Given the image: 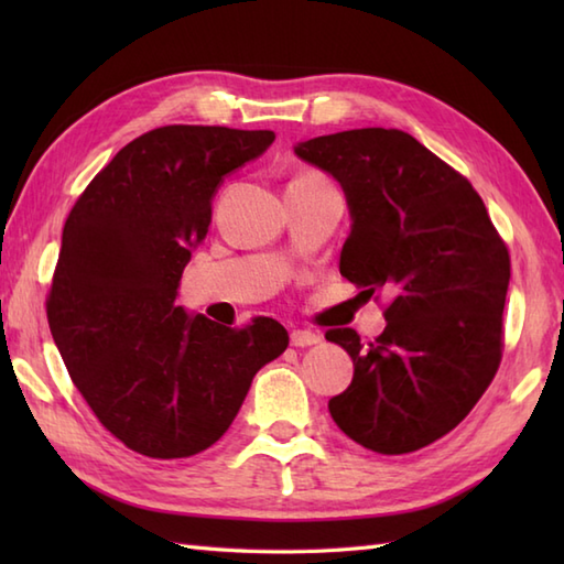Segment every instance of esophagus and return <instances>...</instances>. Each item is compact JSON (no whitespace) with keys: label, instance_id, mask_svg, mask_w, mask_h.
I'll use <instances>...</instances> for the list:
<instances>
[{"label":"esophagus","instance_id":"1","mask_svg":"<svg viewBox=\"0 0 564 564\" xmlns=\"http://www.w3.org/2000/svg\"><path fill=\"white\" fill-rule=\"evenodd\" d=\"M317 341H319V334L310 332V329H293L291 332V344L301 346V349H305V346H313Z\"/></svg>","mask_w":564,"mask_h":564}]
</instances>
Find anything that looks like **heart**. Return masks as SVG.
Here are the masks:
<instances>
[{
  "label": "heart",
  "instance_id": "1",
  "mask_svg": "<svg viewBox=\"0 0 564 564\" xmlns=\"http://www.w3.org/2000/svg\"><path fill=\"white\" fill-rule=\"evenodd\" d=\"M303 176H319V174H303ZM297 178V176H295Z\"/></svg>",
  "mask_w": 564,
  "mask_h": 564
}]
</instances>
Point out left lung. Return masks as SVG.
Instances as JSON below:
<instances>
[{
  "label": "left lung",
  "mask_w": 564,
  "mask_h": 564,
  "mask_svg": "<svg viewBox=\"0 0 564 564\" xmlns=\"http://www.w3.org/2000/svg\"><path fill=\"white\" fill-rule=\"evenodd\" d=\"M295 154L346 194L344 279L392 295L376 341L351 327L325 334L354 361L351 386L329 400L332 419L368 451L424 448L470 414L497 373L509 249L473 184L404 130H344Z\"/></svg>",
  "instance_id": "8db88e82"
}]
</instances>
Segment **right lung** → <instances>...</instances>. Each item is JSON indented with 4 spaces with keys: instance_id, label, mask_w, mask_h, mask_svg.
Here are the masks:
<instances>
[{
    "instance_id": "obj_1",
    "label": "right lung",
    "mask_w": 564,
    "mask_h": 564,
    "mask_svg": "<svg viewBox=\"0 0 564 564\" xmlns=\"http://www.w3.org/2000/svg\"><path fill=\"white\" fill-rule=\"evenodd\" d=\"M273 140V130L154 128L128 142L67 215L47 325L91 412L148 458L210 448L257 370L289 346L271 317L223 327L176 305L223 176Z\"/></svg>"
}]
</instances>
